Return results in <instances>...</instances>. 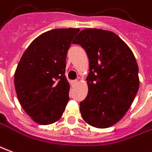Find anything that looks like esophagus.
Wrapping results in <instances>:
<instances>
[{"instance_id":"obj_1","label":"esophagus","mask_w":152,"mask_h":152,"mask_svg":"<svg viewBox=\"0 0 152 152\" xmlns=\"http://www.w3.org/2000/svg\"><path fill=\"white\" fill-rule=\"evenodd\" d=\"M77 83H78V80H72V86H76Z\"/></svg>"}]
</instances>
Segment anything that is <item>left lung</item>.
I'll return each mask as SVG.
<instances>
[{"mask_svg":"<svg viewBox=\"0 0 152 152\" xmlns=\"http://www.w3.org/2000/svg\"><path fill=\"white\" fill-rule=\"evenodd\" d=\"M86 52L90 62L88 94L80 103L83 119L107 128L127 113L139 89L138 66L129 47L113 32L86 28L73 42Z\"/></svg>","mask_w":152,"mask_h":152,"instance_id":"left-lung-1","label":"left lung"}]
</instances>
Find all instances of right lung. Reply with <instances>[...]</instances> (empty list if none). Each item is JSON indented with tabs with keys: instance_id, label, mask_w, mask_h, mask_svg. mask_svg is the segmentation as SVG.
<instances>
[{
	"instance_id": "right-lung-1",
	"label": "right lung",
	"mask_w": 152,
	"mask_h": 152,
	"mask_svg": "<svg viewBox=\"0 0 152 152\" xmlns=\"http://www.w3.org/2000/svg\"><path fill=\"white\" fill-rule=\"evenodd\" d=\"M79 28H55L37 37L22 55L15 72V88L22 108L35 123L60 119L69 101L65 76L69 48Z\"/></svg>"
}]
</instances>
